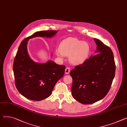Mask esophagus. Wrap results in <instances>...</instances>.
<instances>
[{
    "label": "esophagus",
    "mask_w": 127,
    "mask_h": 127,
    "mask_svg": "<svg viewBox=\"0 0 127 127\" xmlns=\"http://www.w3.org/2000/svg\"><path fill=\"white\" fill-rule=\"evenodd\" d=\"M70 68H69V67H66L65 70V74H69V72H70Z\"/></svg>",
    "instance_id": "obj_1"
}]
</instances>
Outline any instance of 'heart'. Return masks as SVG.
<instances>
[{"label":"heart","instance_id":"1","mask_svg":"<svg viewBox=\"0 0 127 127\" xmlns=\"http://www.w3.org/2000/svg\"><path fill=\"white\" fill-rule=\"evenodd\" d=\"M90 52V46L86 42L77 38H68L61 42L55 53L60 58L69 56V60L71 64L80 65L87 60Z\"/></svg>","mask_w":127,"mask_h":127}]
</instances>
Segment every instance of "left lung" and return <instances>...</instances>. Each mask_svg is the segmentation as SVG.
<instances>
[{
  "instance_id": "obj_1",
  "label": "left lung",
  "mask_w": 127,
  "mask_h": 127,
  "mask_svg": "<svg viewBox=\"0 0 127 127\" xmlns=\"http://www.w3.org/2000/svg\"><path fill=\"white\" fill-rule=\"evenodd\" d=\"M95 53L72 69L73 97L83 104H91L103 98L110 89L115 72L113 54L102 41L94 39Z\"/></svg>"
}]
</instances>
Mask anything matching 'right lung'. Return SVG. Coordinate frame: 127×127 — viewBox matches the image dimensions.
I'll return each instance as SVG.
<instances>
[{
	"mask_svg": "<svg viewBox=\"0 0 127 127\" xmlns=\"http://www.w3.org/2000/svg\"><path fill=\"white\" fill-rule=\"evenodd\" d=\"M57 31L37 32L24 39L20 44L13 64L16 87L20 94L32 100H41L51 95L57 82L62 78L65 66L48 60L45 63L33 61L27 48L29 39L37 37L52 38Z\"/></svg>",
	"mask_w": 127,
	"mask_h": 127,
	"instance_id": "add662e5",
	"label": "right lung"
}]
</instances>
